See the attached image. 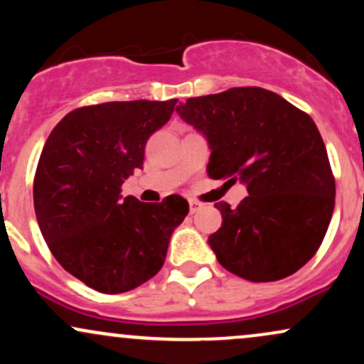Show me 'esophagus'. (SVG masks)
I'll use <instances>...</instances> for the list:
<instances>
[{
	"mask_svg": "<svg viewBox=\"0 0 364 364\" xmlns=\"http://www.w3.org/2000/svg\"><path fill=\"white\" fill-rule=\"evenodd\" d=\"M202 207L203 203L196 202V200H190V214H195V212H198Z\"/></svg>",
	"mask_w": 364,
	"mask_h": 364,
	"instance_id": "34e87169",
	"label": "esophagus"
}]
</instances>
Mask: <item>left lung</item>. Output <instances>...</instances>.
<instances>
[{
    "mask_svg": "<svg viewBox=\"0 0 364 364\" xmlns=\"http://www.w3.org/2000/svg\"><path fill=\"white\" fill-rule=\"evenodd\" d=\"M176 112L207 139L208 176L240 179L248 191L236 208L215 203L223 225L208 245L220 265L252 282L301 269L323 241L336 205V179L315 121L260 87L190 97Z\"/></svg>",
    "mask_w": 364,
    "mask_h": 364,
    "instance_id": "obj_1",
    "label": "left lung"
}]
</instances>
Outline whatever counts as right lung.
Segmentation results:
<instances>
[{"label":"right lung","instance_id":"obj_1","mask_svg":"<svg viewBox=\"0 0 364 364\" xmlns=\"http://www.w3.org/2000/svg\"><path fill=\"white\" fill-rule=\"evenodd\" d=\"M178 99L104 102L75 109L48 136L34 207L60 265L104 294L135 289L164 265L171 235L188 214L183 196L144 203L121 185L144 166L145 144Z\"/></svg>","mask_w":364,"mask_h":364}]
</instances>
